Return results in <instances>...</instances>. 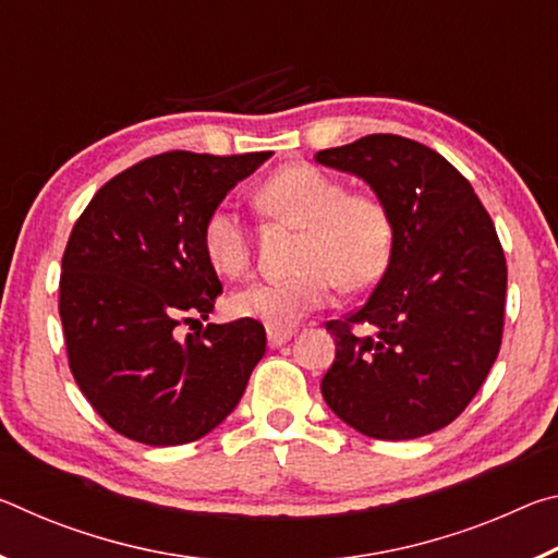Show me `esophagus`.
Returning <instances> with one entry per match:
<instances>
[{
  "label": "esophagus",
  "instance_id": "obj_1",
  "mask_svg": "<svg viewBox=\"0 0 558 558\" xmlns=\"http://www.w3.org/2000/svg\"><path fill=\"white\" fill-rule=\"evenodd\" d=\"M292 335H295V329H292V327H276V325L268 327L270 347H282L286 342H290Z\"/></svg>",
  "mask_w": 558,
  "mask_h": 558
}]
</instances>
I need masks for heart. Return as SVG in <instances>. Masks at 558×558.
<instances>
[{
    "mask_svg": "<svg viewBox=\"0 0 558 558\" xmlns=\"http://www.w3.org/2000/svg\"><path fill=\"white\" fill-rule=\"evenodd\" d=\"M270 219L300 226L295 266L288 278L245 282L229 300L235 317L286 327L332 300L337 288L364 290L381 276L391 253V221L372 194H347L344 184L313 165H288L253 194ZM211 266L239 278L251 263V231L231 206H216L202 229Z\"/></svg>",
    "mask_w": 558,
    "mask_h": 558,
    "instance_id": "1",
    "label": "heart"
}]
</instances>
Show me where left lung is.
<instances>
[{"instance_id":"1","label":"left lung","mask_w":558,"mask_h":558,"mask_svg":"<svg viewBox=\"0 0 558 558\" xmlns=\"http://www.w3.org/2000/svg\"><path fill=\"white\" fill-rule=\"evenodd\" d=\"M319 165L364 179L391 221V256L372 295L329 319L337 354L323 396L379 440L446 428L493 369L505 327L507 263L495 223L446 157L399 135L319 149Z\"/></svg>"}]
</instances>
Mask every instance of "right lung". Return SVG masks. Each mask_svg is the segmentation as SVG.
<instances>
[{
    "label": "right lung",
    "mask_w": 558,
    "mask_h": 558,
    "mask_svg": "<svg viewBox=\"0 0 558 558\" xmlns=\"http://www.w3.org/2000/svg\"><path fill=\"white\" fill-rule=\"evenodd\" d=\"M270 153L147 157L98 189L61 260L59 315L75 384L112 430L145 446L199 440L239 405L266 329L209 317L221 282L202 229Z\"/></svg>",
    "instance_id": "1"
}]
</instances>
